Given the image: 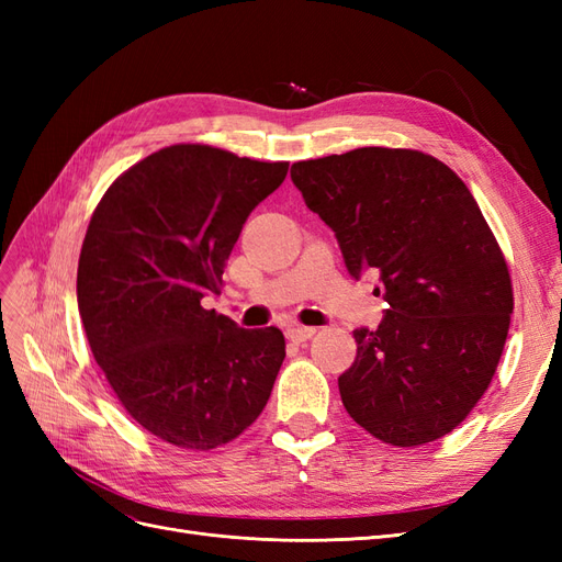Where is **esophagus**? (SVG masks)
<instances>
[{
  "mask_svg": "<svg viewBox=\"0 0 562 562\" xmlns=\"http://www.w3.org/2000/svg\"><path fill=\"white\" fill-rule=\"evenodd\" d=\"M314 335H316V328H310V326H288L285 328V337L291 339V342H307V339Z\"/></svg>",
  "mask_w": 562,
  "mask_h": 562,
  "instance_id": "esophagus-1",
  "label": "esophagus"
}]
</instances>
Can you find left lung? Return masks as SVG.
Instances as JSON below:
<instances>
[{"label":"left lung","instance_id":"left-lung-1","mask_svg":"<svg viewBox=\"0 0 562 562\" xmlns=\"http://www.w3.org/2000/svg\"><path fill=\"white\" fill-rule=\"evenodd\" d=\"M291 178L389 304L353 330L339 396L384 443L415 448L459 427L495 375L514 312L504 252L469 187L417 149L359 147L297 161Z\"/></svg>","mask_w":562,"mask_h":562}]
</instances>
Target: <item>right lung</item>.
Segmentation results:
<instances>
[{
  "mask_svg": "<svg viewBox=\"0 0 562 562\" xmlns=\"http://www.w3.org/2000/svg\"><path fill=\"white\" fill-rule=\"evenodd\" d=\"M288 161L171 145L119 176L95 206L77 302L95 363L124 411L166 443L213 450L260 417L285 359L274 326L246 330L201 307L246 217Z\"/></svg>",
  "mask_w": 562,
  "mask_h": 562,
  "instance_id": "1",
  "label": "right lung"
}]
</instances>
